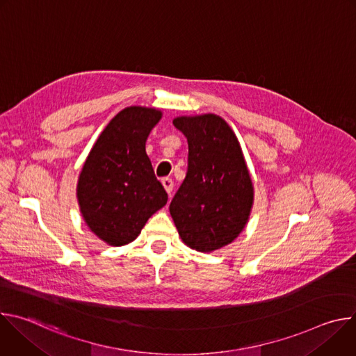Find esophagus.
<instances>
[{"label": "esophagus", "mask_w": 356, "mask_h": 356, "mask_svg": "<svg viewBox=\"0 0 356 356\" xmlns=\"http://www.w3.org/2000/svg\"><path fill=\"white\" fill-rule=\"evenodd\" d=\"M162 184H163V187H165V190L168 191V194L170 195L172 194V191H173V180L172 179H169V177H165V179H162Z\"/></svg>", "instance_id": "1"}]
</instances>
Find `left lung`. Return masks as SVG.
<instances>
[{"mask_svg":"<svg viewBox=\"0 0 356 356\" xmlns=\"http://www.w3.org/2000/svg\"><path fill=\"white\" fill-rule=\"evenodd\" d=\"M188 143L187 175L169 210L181 241L198 252L231 243L245 228L253 186L241 145L216 114L177 117Z\"/></svg>","mask_w":356,"mask_h":356,"instance_id":"left-lung-1","label":"left lung"}]
</instances>
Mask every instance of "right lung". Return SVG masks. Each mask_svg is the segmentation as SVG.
Wrapping results in <instances>:
<instances>
[{
    "label": "right lung",
    "mask_w": 356,
    "mask_h": 356,
    "mask_svg": "<svg viewBox=\"0 0 356 356\" xmlns=\"http://www.w3.org/2000/svg\"><path fill=\"white\" fill-rule=\"evenodd\" d=\"M162 111L127 107L104 128L83 165L77 200L87 227L106 243L122 246L168 202L146 155V139Z\"/></svg>",
    "instance_id": "right-lung-1"
}]
</instances>
